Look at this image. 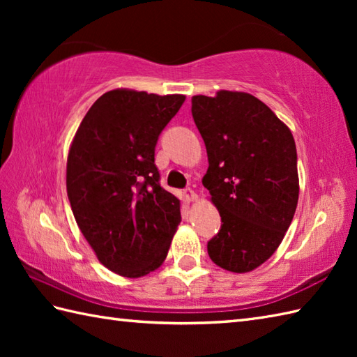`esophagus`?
Returning a JSON list of instances; mask_svg holds the SVG:
<instances>
[{"mask_svg":"<svg viewBox=\"0 0 357 357\" xmlns=\"http://www.w3.org/2000/svg\"><path fill=\"white\" fill-rule=\"evenodd\" d=\"M184 195H185V198H187V201H188V202H195V201H198V195H196V192H195V190H192V188H185Z\"/></svg>","mask_w":357,"mask_h":357,"instance_id":"1","label":"esophagus"}]
</instances>
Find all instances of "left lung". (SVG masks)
Wrapping results in <instances>:
<instances>
[{"mask_svg":"<svg viewBox=\"0 0 357 357\" xmlns=\"http://www.w3.org/2000/svg\"><path fill=\"white\" fill-rule=\"evenodd\" d=\"M192 115L208 156L202 184L222 219L208 256L227 271H253L276 252L298 207L294 138L267 104L245 92L196 95Z\"/></svg>","mask_w":357,"mask_h":357,"instance_id":"8db88e82","label":"left lung"}]
</instances>
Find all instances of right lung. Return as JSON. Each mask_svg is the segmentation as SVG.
Returning a JSON list of instances; mask_svg holds the SVG:
<instances>
[{
	"instance_id": "obj_1",
	"label": "right lung",
	"mask_w": 357,
	"mask_h": 357,
	"mask_svg": "<svg viewBox=\"0 0 357 357\" xmlns=\"http://www.w3.org/2000/svg\"><path fill=\"white\" fill-rule=\"evenodd\" d=\"M184 101L176 93L110 90L72 139L66 185L75 221L98 261L119 276L161 267L181 222V201L159 185L155 147Z\"/></svg>"
}]
</instances>
